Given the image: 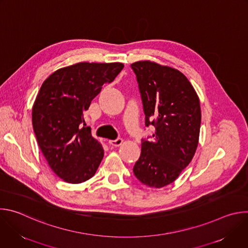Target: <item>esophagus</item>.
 Instances as JSON below:
<instances>
[{"mask_svg": "<svg viewBox=\"0 0 248 248\" xmlns=\"http://www.w3.org/2000/svg\"><path fill=\"white\" fill-rule=\"evenodd\" d=\"M109 143L113 146L118 147V146H121L124 143V139L123 138H118L116 140H109Z\"/></svg>", "mask_w": 248, "mask_h": 248, "instance_id": "34e87169", "label": "esophagus"}]
</instances>
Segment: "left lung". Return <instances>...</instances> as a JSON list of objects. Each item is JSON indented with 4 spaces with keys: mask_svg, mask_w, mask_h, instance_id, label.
Segmentation results:
<instances>
[{
    "mask_svg": "<svg viewBox=\"0 0 248 248\" xmlns=\"http://www.w3.org/2000/svg\"><path fill=\"white\" fill-rule=\"evenodd\" d=\"M136 75L145 124L156 127L153 140H143L133 167L136 178L155 188L173 183L191 162L198 146L199 97L179 69L151 61L131 63Z\"/></svg>",
    "mask_w": 248,
    "mask_h": 248,
    "instance_id": "obj_1",
    "label": "left lung"
}]
</instances>
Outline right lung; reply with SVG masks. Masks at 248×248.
<instances>
[{"instance_id": "obj_1", "label": "right lung", "mask_w": 248, "mask_h": 248, "mask_svg": "<svg viewBox=\"0 0 248 248\" xmlns=\"http://www.w3.org/2000/svg\"><path fill=\"white\" fill-rule=\"evenodd\" d=\"M122 62H78L59 68L40 87L32 107L37 143L49 167L62 181L81 184L95 174L104 149L82 125L83 113Z\"/></svg>"}]
</instances>
